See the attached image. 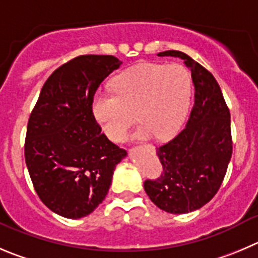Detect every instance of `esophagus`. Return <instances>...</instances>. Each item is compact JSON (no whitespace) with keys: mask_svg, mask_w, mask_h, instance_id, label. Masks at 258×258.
<instances>
[{"mask_svg":"<svg viewBox=\"0 0 258 258\" xmlns=\"http://www.w3.org/2000/svg\"><path fill=\"white\" fill-rule=\"evenodd\" d=\"M149 148H152V149H153V147H149Z\"/></svg>","mask_w":258,"mask_h":258,"instance_id":"esophagus-1","label":"esophagus"}]
</instances>
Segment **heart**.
I'll return each instance as SVG.
<instances>
[{
    "instance_id": "heart-1",
    "label": "heart",
    "mask_w": 258,
    "mask_h": 258,
    "mask_svg": "<svg viewBox=\"0 0 258 258\" xmlns=\"http://www.w3.org/2000/svg\"><path fill=\"white\" fill-rule=\"evenodd\" d=\"M114 90L97 91L92 99V114L102 133L121 142L133 124L139 122L134 138L164 141L178 132L187 114L191 78L180 64L143 63L120 73Z\"/></svg>"
}]
</instances>
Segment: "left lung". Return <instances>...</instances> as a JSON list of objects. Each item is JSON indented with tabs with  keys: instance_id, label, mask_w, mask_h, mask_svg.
<instances>
[{
	"instance_id": "left-lung-1",
	"label": "left lung",
	"mask_w": 258,
	"mask_h": 258,
	"mask_svg": "<svg viewBox=\"0 0 258 258\" xmlns=\"http://www.w3.org/2000/svg\"><path fill=\"white\" fill-rule=\"evenodd\" d=\"M158 57L181 58L191 71L195 95L186 127L157 148L163 172L144 190L159 209L186 214L204 207L219 190L232 157L230 114L214 76L178 50Z\"/></svg>"
}]
</instances>
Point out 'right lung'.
<instances>
[{"mask_svg":"<svg viewBox=\"0 0 258 258\" xmlns=\"http://www.w3.org/2000/svg\"><path fill=\"white\" fill-rule=\"evenodd\" d=\"M121 64L112 55H80L54 71L41 88L28 122L25 162L36 194L55 214H91L126 157L92 114L97 87Z\"/></svg>","mask_w":258,"mask_h":258,"instance_id":"right-lung-1","label":"right lung"}]
</instances>
